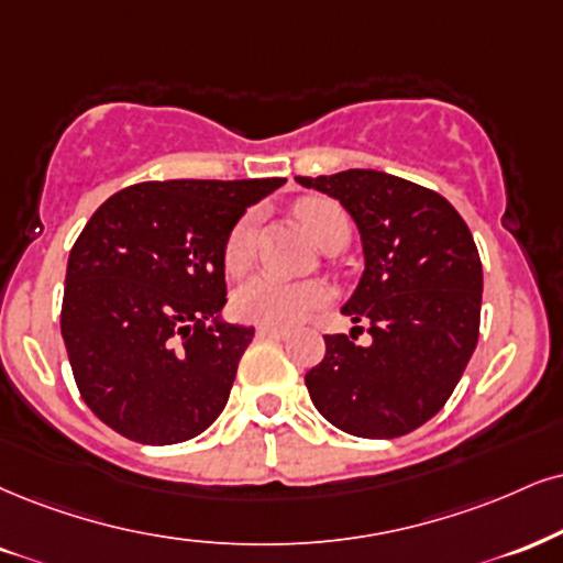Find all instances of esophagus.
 <instances>
[{
  "label": "esophagus",
  "mask_w": 563,
  "mask_h": 563,
  "mask_svg": "<svg viewBox=\"0 0 563 563\" xmlns=\"http://www.w3.org/2000/svg\"><path fill=\"white\" fill-rule=\"evenodd\" d=\"M258 336L261 339H276V342H279V339L289 336V331L279 329V325H258Z\"/></svg>",
  "instance_id": "obj_1"
}]
</instances>
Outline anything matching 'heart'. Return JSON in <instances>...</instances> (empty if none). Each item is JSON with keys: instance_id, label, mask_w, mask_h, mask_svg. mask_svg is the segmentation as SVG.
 Segmentation results:
<instances>
[{"instance_id": "1", "label": "heart", "mask_w": 563, "mask_h": 563, "mask_svg": "<svg viewBox=\"0 0 563 563\" xmlns=\"http://www.w3.org/2000/svg\"><path fill=\"white\" fill-rule=\"evenodd\" d=\"M297 217L323 250L350 240V219L336 200L305 198L297 203ZM255 255V219L242 217L229 232L224 245V268L229 276H242ZM331 300L321 282H282L274 276H255L234 292L232 310L240 321L261 325H295Z\"/></svg>"}]
</instances>
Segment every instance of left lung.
Here are the masks:
<instances>
[{
  "label": "left lung",
  "mask_w": 563,
  "mask_h": 563,
  "mask_svg": "<svg viewBox=\"0 0 563 563\" xmlns=\"http://www.w3.org/2000/svg\"><path fill=\"white\" fill-rule=\"evenodd\" d=\"M297 183L336 198L363 238L365 271L342 313L357 325L325 334L305 373L331 426L360 439L412 433L446 405L481 336L483 266L473 232L446 198L376 169ZM367 330L372 344L354 339Z\"/></svg>",
  "instance_id": "8db88e82"
}]
</instances>
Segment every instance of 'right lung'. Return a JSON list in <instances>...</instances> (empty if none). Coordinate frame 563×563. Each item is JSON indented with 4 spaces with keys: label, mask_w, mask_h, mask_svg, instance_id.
Here are the masks:
<instances>
[{
    "label": "right lung",
    "mask_w": 563,
    "mask_h": 563,
    "mask_svg": "<svg viewBox=\"0 0 563 563\" xmlns=\"http://www.w3.org/2000/svg\"><path fill=\"white\" fill-rule=\"evenodd\" d=\"M282 177L137 183L103 200L67 261L62 297L75 384L124 439H196L224 409L255 329L208 321L227 305L224 245Z\"/></svg>",
    "instance_id": "obj_1"
}]
</instances>
